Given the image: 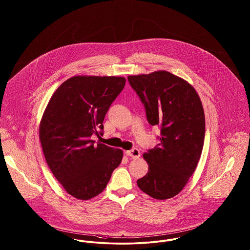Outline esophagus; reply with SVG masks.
I'll list each match as a JSON object with an SVG mask.
<instances>
[{"mask_svg":"<svg viewBox=\"0 0 250 250\" xmlns=\"http://www.w3.org/2000/svg\"><path fill=\"white\" fill-rule=\"evenodd\" d=\"M125 154L127 156H129L133 159H136V158H139L140 156V151L138 149H133V150H126L125 151Z\"/></svg>","mask_w":250,"mask_h":250,"instance_id":"34e87169","label":"esophagus"}]
</instances>
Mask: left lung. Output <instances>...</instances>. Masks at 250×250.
<instances>
[{
    "label": "left lung",
    "instance_id": "obj_1",
    "mask_svg": "<svg viewBox=\"0 0 250 250\" xmlns=\"http://www.w3.org/2000/svg\"><path fill=\"white\" fill-rule=\"evenodd\" d=\"M127 79L149 124L161 128L158 146L143 153L149 169L137 184L154 199H169L185 187L201 157L206 125L202 102L190 83L167 70Z\"/></svg>",
    "mask_w": 250,
    "mask_h": 250
}]
</instances>
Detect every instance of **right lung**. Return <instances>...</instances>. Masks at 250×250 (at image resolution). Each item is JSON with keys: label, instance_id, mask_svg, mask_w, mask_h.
<instances>
[{"label": "right lung", "instance_id": "right-lung-1", "mask_svg": "<svg viewBox=\"0 0 250 250\" xmlns=\"http://www.w3.org/2000/svg\"><path fill=\"white\" fill-rule=\"evenodd\" d=\"M125 78L77 75L52 95L39 126L42 149L55 178L75 198L89 200L105 190L123 150L91 140L102 134L110 104Z\"/></svg>", "mask_w": 250, "mask_h": 250}]
</instances>
